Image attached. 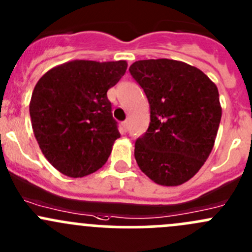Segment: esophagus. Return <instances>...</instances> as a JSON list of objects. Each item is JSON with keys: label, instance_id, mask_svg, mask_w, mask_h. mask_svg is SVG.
Here are the masks:
<instances>
[{"label": "esophagus", "instance_id": "esophagus-1", "mask_svg": "<svg viewBox=\"0 0 252 252\" xmlns=\"http://www.w3.org/2000/svg\"><path fill=\"white\" fill-rule=\"evenodd\" d=\"M122 128H123L124 131H128V129H129L128 121H126V122H123V123H122Z\"/></svg>", "mask_w": 252, "mask_h": 252}]
</instances>
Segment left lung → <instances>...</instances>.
Masks as SVG:
<instances>
[{
    "instance_id": "1",
    "label": "left lung",
    "mask_w": 252,
    "mask_h": 252,
    "mask_svg": "<svg viewBox=\"0 0 252 252\" xmlns=\"http://www.w3.org/2000/svg\"><path fill=\"white\" fill-rule=\"evenodd\" d=\"M129 72L146 94L151 118L135 141L136 163L159 185L188 182L215 145L222 117L217 86L196 67L167 58L136 61Z\"/></svg>"
}]
</instances>
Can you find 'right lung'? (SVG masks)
Instances as JSON below:
<instances>
[{"instance_id":"right-lung-1","label":"right lung","mask_w":252,"mask_h":252,"mask_svg":"<svg viewBox=\"0 0 252 252\" xmlns=\"http://www.w3.org/2000/svg\"><path fill=\"white\" fill-rule=\"evenodd\" d=\"M128 63L75 60L45 73L29 111L32 130L47 161L61 173L83 178L107 162L121 136L107 91Z\"/></svg>"}]
</instances>
